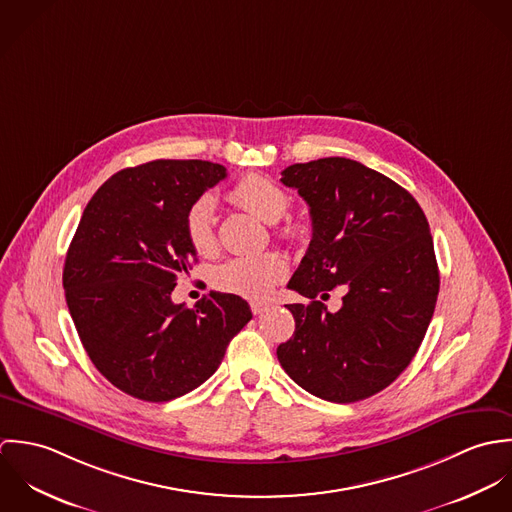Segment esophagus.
Wrapping results in <instances>:
<instances>
[{
  "mask_svg": "<svg viewBox=\"0 0 512 512\" xmlns=\"http://www.w3.org/2000/svg\"><path fill=\"white\" fill-rule=\"evenodd\" d=\"M250 307H252V313H254V315H262L264 311L270 309V303H266V301H252Z\"/></svg>",
  "mask_w": 512,
  "mask_h": 512,
  "instance_id": "1",
  "label": "esophagus"
}]
</instances>
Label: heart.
Listing matches in <instances>:
<instances>
[{
    "mask_svg": "<svg viewBox=\"0 0 512 512\" xmlns=\"http://www.w3.org/2000/svg\"><path fill=\"white\" fill-rule=\"evenodd\" d=\"M230 199L266 222L282 219L290 209L288 193L266 175H246L230 191ZM189 244L197 254L209 256L217 248V205L213 195L197 197L183 219ZM282 238L295 240L303 234L297 222L278 224ZM288 262L278 252H262L234 256L222 262L213 274V284L220 292L240 295L246 299H264L286 278Z\"/></svg>",
    "mask_w": 512,
    "mask_h": 512,
    "instance_id": "heart-1",
    "label": "heart"
}]
</instances>
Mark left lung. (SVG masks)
<instances>
[{
	"instance_id": "8db88e82",
	"label": "left lung",
	"mask_w": 512,
	"mask_h": 512,
	"mask_svg": "<svg viewBox=\"0 0 512 512\" xmlns=\"http://www.w3.org/2000/svg\"><path fill=\"white\" fill-rule=\"evenodd\" d=\"M282 183L309 205L313 236L288 288L292 339L278 361L303 390L351 404L384 390L418 353L432 321L439 270L430 224L416 199L347 157L295 163ZM348 293L331 314L316 297Z\"/></svg>"
}]
</instances>
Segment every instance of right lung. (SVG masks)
Instances as JSON below:
<instances>
[{
  "label": "right lung",
  "mask_w": 512,
  "mask_h": 512,
  "mask_svg": "<svg viewBox=\"0 0 512 512\" xmlns=\"http://www.w3.org/2000/svg\"><path fill=\"white\" fill-rule=\"evenodd\" d=\"M226 177L219 163L157 159L112 175L88 201L63 270L74 327L90 361L122 392L167 402L201 386L252 319L232 293L193 309L173 303L197 252L183 219Z\"/></svg>",
  "instance_id": "obj_1"
}]
</instances>
